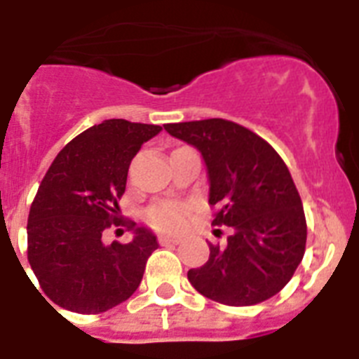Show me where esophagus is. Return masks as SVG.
Returning a JSON list of instances; mask_svg holds the SVG:
<instances>
[{"mask_svg":"<svg viewBox=\"0 0 359 359\" xmlns=\"http://www.w3.org/2000/svg\"><path fill=\"white\" fill-rule=\"evenodd\" d=\"M158 243L162 246H168V245H179L180 243V237H173V236H161L158 237Z\"/></svg>","mask_w":359,"mask_h":359,"instance_id":"obj_1","label":"esophagus"}]
</instances>
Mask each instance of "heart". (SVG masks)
Listing matches in <instances>:
<instances>
[{
    "mask_svg": "<svg viewBox=\"0 0 359 359\" xmlns=\"http://www.w3.org/2000/svg\"><path fill=\"white\" fill-rule=\"evenodd\" d=\"M189 206L180 201H161L147 208L144 212V219L147 224L162 231H175L182 228Z\"/></svg>",
    "mask_w": 359,
    "mask_h": 359,
    "instance_id": "b5f03b06",
    "label": "heart"
}]
</instances>
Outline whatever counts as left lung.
Masks as SVG:
<instances>
[{
  "mask_svg": "<svg viewBox=\"0 0 359 359\" xmlns=\"http://www.w3.org/2000/svg\"><path fill=\"white\" fill-rule=\"evenodd\" d=\"M201 151L210 179L213 226H230L224 246L188 272L198 294L228 306L263 303L292 279L305 255L303 203L287 164L270 144L224 118L165 123Z\"/></svg>",
  "mask_w": 359,
  "mask_h": 359,
  "instance_id": "obj_1",
  "label": "left lung"
}]
</instances>
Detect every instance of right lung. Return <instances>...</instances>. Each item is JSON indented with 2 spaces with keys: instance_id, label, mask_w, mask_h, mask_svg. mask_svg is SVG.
Here are the masks:
<instances>
[{
  "instance_id": "obj_1",
  "label": "right lung",
  "mask_w": 359,
  "mask_h": 359,
  "mask_svg": "<svg viewBox=\"0 0 359 359\" xmlns=\"http://www.w3.org/2000/svg\"><path fill=\"white\" fill-rule=\"evenodd\" d=\"M161 126L104 120L72 138L41 180L27 221V257L53 303L100 314L129 299L158 248L147 228L120 217L129 164ZM126 225L131 243L103 245L101 233Z\"/></svg>"
}]
</instances>
